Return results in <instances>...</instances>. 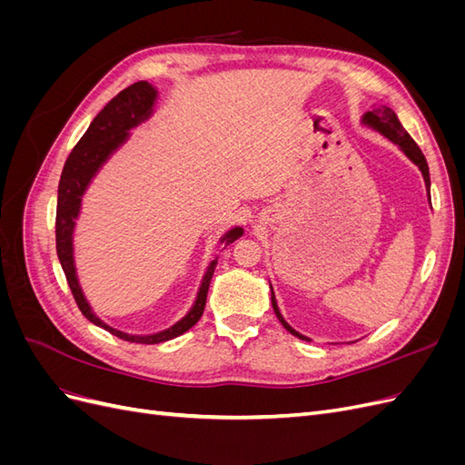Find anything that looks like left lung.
<instances>
[{"instance_id":"left-lung-1","label":"left lung","mask_w":465,"mask_h":465,"mask_svg":"<svg viewBox=\"0 0 465 465\" xmlns=\"http://www.w3.org/2000/svg\"><path fill=\"white\" fill-rule=\"evenodd\" d=\"M361 122H362V125H367V128H371V130H374V132H378V134H382L384 137H388L393 145H398V147L403 151V154H405L407 159H410L413 164L419 166L420 174H423V178H425V186H427V193H429V200H430V176H429L427 159H425V154L420 153L419 145L411 139V135L403 130L401 122H400L398 116H396V112H393V110L388 108V106H378V108H372V110H369V112H364ZM270 289H272V306H273V312H275L277 320L281 322V326H283V328H285L289 333H292L294 337H299V340L311 341V337H306V335L299 333L297 330H292V328L289 326V323L285 322V318L281 316L277 301H275L273 287L270 285Z\"/></svg>"}]
</instances>
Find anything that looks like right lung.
I'll return each mask as SVG.
<instances>
[{
    "label": "right lung",
    "instance_id": "1",
    "mask_svg": "<svg viewBox=\"0 0 465 465\" xmlns=\"http://www.w3.org/2000/svg\"><path fill=\"white\" fill-rule=\"evenodd\" d=\"M157 96H159V91L154 89L151 83L137 81L128 89L118 93L101 112H98L96 118L91 122L89 130L83 134L79 143L74 147L72 153H69V157L64 164L60 186H58V209H55V250H58L62 270L65 273L69 289L74 292V299L79 306V311L89 322H93L94 326L110 331L112 335L120 337V340L130 341V343H145V345L174 340V337L186 333L192 326L198 323V320L203 314L207 291H209L211 277H213V272H215L217 258L207 265V272L202 279L198 297H195L192 308L184 318L178 320L174 326L157 333L132 335L108 326V323H104L93 312V308L85 299V294H83V289L77 279L75 258H74V232H75V221L81 213L83 195H85L93 178L96 176L98 171H101L112 154L128 142L130 132L153 116ZM242 232L244 231L241 227H234L219 238V244L227 248L236 241V238H241Z\"/></svg>",
    "mask_w": 465,
    "mask_h": 465
}]
</instances>
